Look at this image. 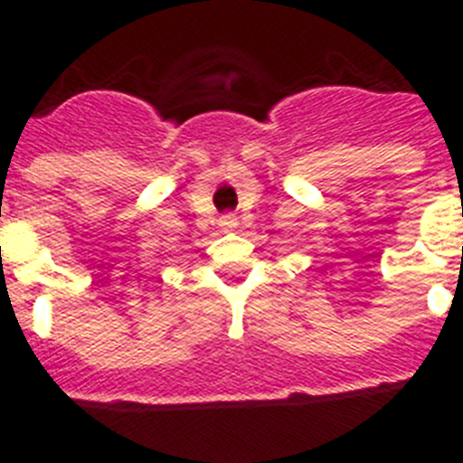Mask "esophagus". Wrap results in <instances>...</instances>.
<instances>
[{
    "label": "esophagus",
    "instance_id": "obj_1",
    "mask_svg": "<svg viewBox=\"0 0 463 463\" xmlns=\"http://www.w3.org/2000/svg\"><path fill=\"white\" fill-rule=\"evenodd\" d=\"M234 217H232V215H224L222 217V227H234Z\"/></svg>",
    "mask_w": 463,
    "mask_h": 463
}]
</instances>
